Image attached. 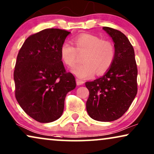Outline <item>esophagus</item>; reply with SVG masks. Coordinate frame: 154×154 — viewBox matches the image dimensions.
<instances>
[{"instance_id":"1","label":"esophagus","mask_w":154,"mask_h":154,"mask_svg":"<svg viewBox=\"0 0 154 154\" xmlns=\"http://www.w3.org/2000/svg\"><path fill=\"white\" fill-rule=\"evenodd\" d=\"M76 82H77V85L79 86V85H82L83 84L85 83V82L82 80V79H79L78 78H77V79H76Z\"/></svg>"}]
</instances>
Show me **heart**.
I'll list each match as a JSON object with an SVG mask.
<instances>
[{"label":"heart","instance_id":"b5f03b06","mask_svg":"<svg viewBox=\"0 0 154 154\" xmlns=\"http://www.w3.org/2000/svg\"><path fill=\"white\" fill-rule=\"evenodd\" d=\"M74 47L69 43H63L60 48V58L69 67L77 63L79 54L84 55L83 64L74 67L72 72L81 79L91 77L95 72L101 75L108 70L115 59L116 51L110 41L92 34H85L74 38Z\"/></svg>","mask_w":154,"mask_h":154}]
</instances>
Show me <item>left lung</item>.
I'll list each match as a JSON object with an SVG mask.
<instances>
[{"instance_id":"left-lung-1","label":"left lung","mask_w":154,"mask_h":154,"mask_svg":"<svg viewBox=\"0 0 154 154\" xmlns=\"http://www.w3.org/2000/svg\"><path fill=\"white\" fill-rule=\"evenodd\" d=\"M114 42L115 59L103 76L87 82L89 91L86 106L92 119L101 122L118 120L129 109L137 93V67L134 51L123 33L103 26Z\"/></svg>"}]
</instances>
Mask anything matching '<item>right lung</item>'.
I'll use <instances>...</instances> for the list:
<instances>
[{
  "instance_id": "obj_1",
  "label": "right lung",
  "mask_w": 154,
  "mask_h": 154,
  "mask_svg": "<svg viewBox=\"0 0 154 154\" xmlns=\"http://www.w3.org/2000/svg\"><path fill=\"white\" fill-rule=\"evenodd\" d=\"M69 33L46 29L29 36L18 53L14 70L15 98L24 111L39 122L58 120L66 94L76 87L75 77L65 70L60 55Z\"/></svg>"
}]
</instances>
